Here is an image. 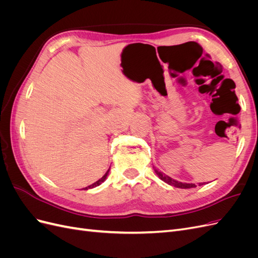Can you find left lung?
Instances as JSON below:
<instances>
[{
	"mask_svg": "<svg viewBox=\"0 0 258 258\" xmlns=\"http://www.w3.org/2000/svg\"><path fill=\"white\" fill-rule=\"evenodd\" d=\"M154 170L156 174L158 175V177L160 179H162L163 182H166L167 184L171 185V186H174V187H177V188H192V187H196V185L195 184H189V183H182V182H178V181H175V179H173L172 177H170L168 175H166L165 173H162L161 171H159L158 169H156L154 167ZM204 185L202 183H199V186Z\"/></svg>",
	"mask_w": 258,
	"mask_h": 258,
	"instance_id": "1",
	"label": "left lung"
}]
</instances>
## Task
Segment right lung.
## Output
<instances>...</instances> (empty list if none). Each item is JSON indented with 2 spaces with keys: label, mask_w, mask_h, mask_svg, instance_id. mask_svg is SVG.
<instances>
[{
  "label": "right lung",
  "mask_w": 258,
  "mask_h": 258,
  "mask_svg": "<svg viewBox=\"0 0 258 258\" xmlns=\"http://www.w3.org/2000/svg\"><path fill=\"white\" fill-rule=\"evenodd\" d=\"M108 171H110V169H108V170L106 171V173H105V174H104L102 177H101L100 179H98L97 182H95V183L91 184V185H89V186H87V187H85L84 189H89V188H93V187H96V186H99L100 184H102V183L105 181V179H106V176H107V174H108Z\"/></svg>",
  "instance_id": "1"
}]
</instances>
